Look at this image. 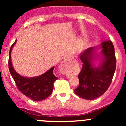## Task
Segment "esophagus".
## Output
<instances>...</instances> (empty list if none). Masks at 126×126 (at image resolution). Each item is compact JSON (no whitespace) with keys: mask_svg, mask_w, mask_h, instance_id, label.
Instances as JSON below:
<instances>
[{"mask_svg":"<svg viewBox=\"0 0 126 126\" xmlns=\"http://www.w3.org/2000/svg\"><path fill=\"white\" fill-rule=\"evenodd\" d=\"M60 71L62 73L65 74H66V76L69 77L70 76V74H69V69H70V66H69V63L68 60H64L62 64H60Z\"/></svg>","mask_w":126,"mask_h":126,"instance_id":"obj_1","label":"esophagus"}]
</instances>
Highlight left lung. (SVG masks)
<instances>
[{"label":"left lung","mask_w":126,"mask_h":126,"mask_svg":"<svg viewBox=\"0 0 126 126\" xmlns=\"http://www.w3.org/2000/svg\"><path fill=\"white\" fill-rule=\"evenodd\" d=\"M80 58L83 67L78 75L79 85L75 89V93L84 99L98 98L109 87L116 69L113 44L111 41L103 42L82 52Z\"/></svg>","instance_id":"1"}]
</instances>
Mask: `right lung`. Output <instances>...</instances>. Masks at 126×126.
Here are the masks:
<instances>
[{"label":"right lung","instance_id":"1","mask_svg":"<svg viewBox=\"0 0 126 126\" xmlns=\"http://www.w3.org/2000/svg\"><path fill=\"white\" fill-rule=\"evenodd\" d=\"M16 41L17 40L15 41L10 48L8 60L9 70L16 86L25 96L33 101H41L46 99L52 93L54 83L57 79L54 74V66L43 74L36 77H28L20 75L14 69L11 59V50Z\"/></svg>","mask_w":126,"mask_h":126}]
</instances>
